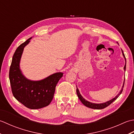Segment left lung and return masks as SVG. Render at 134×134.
<instances>
[{
    "instance_id": "8db88e82",
    "label": "left lung",
    "mask_w": 134,
    "mask_h": 134,
    "mask_svg": "<svg viewBox=\"0 0 134 134\" xmlns=\"http://www.w3.org/2000/svg\"><path fill=\"white\" fill-rule=\"evenodd\" d=\"M121 51H122V55H123L124 58L125 59V65H124V71H125V69H126V58H125V55H124V54L123 53V51H122V50H121ZM124 80H125V79L124 80V83H123V85H122V88H121V90H120V91L119 92V93L117 94L116 96L113 98V99H111V100H109V101H107L106 102H104V103H92V102H90L89 101H88V100H86L84 98L81 96V95L80 94V91H79V89L77 88V86H76V88H77V89H76V92H77V96L79 98V99L80 100V101L81 102V103H83V104L84 105L87 106V107H88L89 108H91V109H102L103 108H105L106 107H107L108 106H109V105H110L111 103H112L113 101H114L117 98H118L120 95L121 94V92L122 91V90H123V87H124Z\"/></svg>"
}]
</instances>
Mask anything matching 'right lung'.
<instances>
[{
	"label": "right lung",
	"instance_id": "1",
	"mask_svg": "<svg viewBox=\"0 0 134 134\" xmlns=\"http://www.w3.org/2000/svg\"><path fill=\"white\" fill-rule=\"evenodd\" d=\"M29 38L18 46L14 54L9 71L10 85L14 97L18 101L31 109L48 106L53 99L55 87L63 73L57 72L40 80L27 79L20 69V61L24 47L29 44Z\"/></svg>",
	"mask_w": 134,
	"mask_h": 134
}]
</instances>
